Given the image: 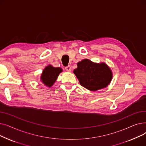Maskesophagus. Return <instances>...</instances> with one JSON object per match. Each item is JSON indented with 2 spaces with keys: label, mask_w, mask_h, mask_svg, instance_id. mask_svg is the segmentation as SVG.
Wrapping results in <instances>:
<instances>
[{
  "label": "esophagus",
  "mask_w": 146,
  "mask_h": 146,
  "mask_svg": "<svg viewBox=\"0 0 146 146\" xmlns=\"http://www.w3.org/2000/svg\"><path fill=\"white\" fill-rule=\"evenodd\" d=\"M65 69H66V70L68 72H70L72 71V68H71V67L70 66H68L66 67Z\"/></svg>",
  "instance_id": "obj_1"
}]
</instances>
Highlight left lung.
<instances>
[{
	"label": "left lung",
	"instance_id": "obj_1",
	"mask_svg": "<svg viewBox=\"0 0 146 146\" xmlns=\"http://www.w3.org/2000/svg\"><path fill=\"white\" fill-rule=\"evenodd\" d=\"M78 67L73 73L80 85L90 91H97L108 86L112 79L111 68L106 63H94L89 59H83L77 63Z\"/></svg>",
	"mask_w": 146,
	"mask_h": 146
}]
</instances>
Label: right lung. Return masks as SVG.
I'll return each instance as SVG.
<instances>
[{
	"label": "right lung",
	"mask_w": 146,
	"mask_h": 146,
	"mask_svg": "<svg viewBox=\"0 0 146 146\" xmlns=\"http://www.w3.org/2000/svg\"><path fill=\"white\" fill-rule=\"evenodd\" d=\"M63 72L60 67H54L51 65L45 67L41 73L40 80L44 86L51 88L55 83L60 73Z\"/></svg>",
	"instance_id": "1"
}]
</instances>
